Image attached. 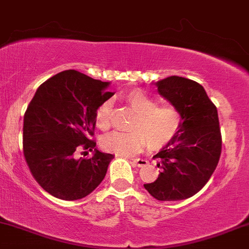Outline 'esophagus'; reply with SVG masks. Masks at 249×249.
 <instances>
[{
	"mask_svg": "<svg viewBox=\"0 0 249 249\" xmlns=\"http://www.w3.org/2000/svg\"><path fill=\"white\" fill-rule=\"evenodd\" d=\"M132 160H133V163H134L137 166H139V168H142V166L147 165L148 164V160H143V158H133Z\"/></svg>",
	"mask_w": 249,
	"mask_h": 249,
	"instance_id": "esophagus-1",
	"label": "esophagus"
}]
</instances>
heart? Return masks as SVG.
Listing matches in <instances>:
<instances>
[{"instance_id": "heart-1", "label": "heart", "mask_w": 249, "mask_h": 249, "mask_svg": "<svg viewBox=\"0 0 249 249\" xmlns=\"http://www.w3.org/2000/svg\"><path fill=\"white\" fill-rule=\"evenodd\" d=\"M124 99L137 115L133 120V132H112L102 140V146L109 152L120 156L137 155L148 143L158 150L173 142L180 133L182 115L180 110L170 104L157 102L142 89H130ZM96 124L101 129H107L111 124V103L103 102L96 112Z\"/></svg>"}]
</instances>
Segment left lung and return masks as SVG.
I'll list each match as a JSON object with an SVG mask.
<instances>
[{
  "mask_svg": "<svg viewBox=\"0 0 249 249\" xmlns=\"http://www.w3.org/2000/svg\"><path fill=\"white\" fill-rule=\"evenodd\" d=\"M156 85L160 96L180 110L182 127L175 139L153 156L162 171L157 180L143 187L157 200H183L200 191L218 164L222 151L218 112L196 81L173 75Z\"/></svg>",
  "mask_w": 249,
  "mask_h": 249,
  "instance_id": "obj_1",
  "label": "left lung"
}]
</instances>
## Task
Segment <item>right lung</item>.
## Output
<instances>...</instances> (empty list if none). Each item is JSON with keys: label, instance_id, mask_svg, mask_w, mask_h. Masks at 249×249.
Segmentation results:
<instances>
[{"label": "right lung", "instance_id": "right-lung-1", "mask_svg": "<svg viewBox=\"0 0 249 249\" xmlns=\"http://www.w3.org/2000/svg\"><path fill=\"white\" fill-rule=\"evenodd\" d=\"M110 83L80 71H61L37 89L27 107L22 128L24 156L44 191L62 200L89 196L106 178L114 155L101 152L91 140L96 112L114 96ZM91 150V159H76L75 151Z\"/></svg>", "mask_w": 249, "mask_h": 249}]
</instances>
